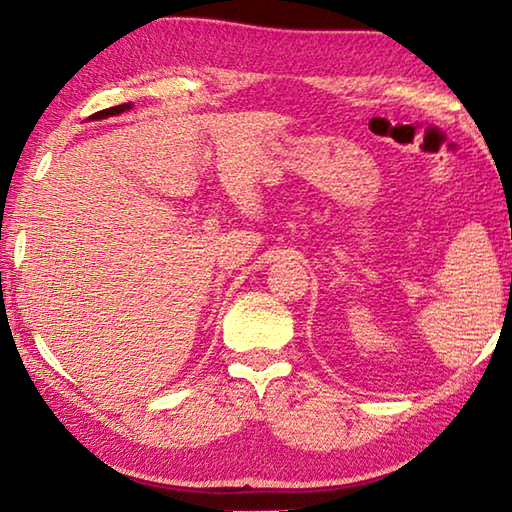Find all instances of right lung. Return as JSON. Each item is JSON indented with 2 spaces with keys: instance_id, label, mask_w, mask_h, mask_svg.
<instances>
[{
  "instance_id": "1",
  "label": "right lung",
  "mask_w": 512,
  "mask_h": 512,
  "mask_svg": "<svg viewBox=\"0 0 512 512\" xmlns=\"http://www.w3.org/2000/svg\"><path fill=\"white\" fill-rule=\"evenodd\" d=\"M124 110H131V103H121V106L101 110V112H94L92 119H103V117H110V115H119V112H124Z\"/></svg>"
}]
</instances>
